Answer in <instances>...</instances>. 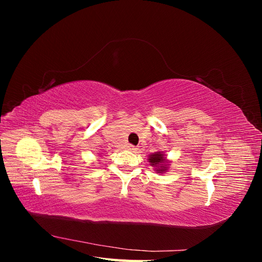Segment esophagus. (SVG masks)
<instances>
[{
  "instance_id": "esophagus-1",
  "label": "esophagus",
  "mask_w": 262,
  "mask_h": 262,
  "mask_svg": "<svg viewBox=\"0 0 262 262\" xmlns=\"http://www.w3.org/2000/svg\"><path fill=\"white\" fill-rule=\"evenodd\" d=\"M128 148H129L130 150H133V152H134V150L138 149L137 146H134V145H132V144H129V145H128Z\"/></svg>"
}]
</instances>
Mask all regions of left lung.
Segmentation results:
<instances>
[{
	"label": "left lung",
	"instance_id": "obj_1",
	"mask_svg": "<svg viewBox=\"0 0 262 262\" xmlns=\"http://www.w3.org/2000/svg\"><path fill=\"white\" fill-rule=\"evenodd\" d=\"M148 161L152 166H156V167H160V169H157V171H165L166 170V165H165V157L162 153H154L152 155H149Z\"/></svg>",
	"mask_w": 262,
	"mask_h": 262
}]
</instances>
